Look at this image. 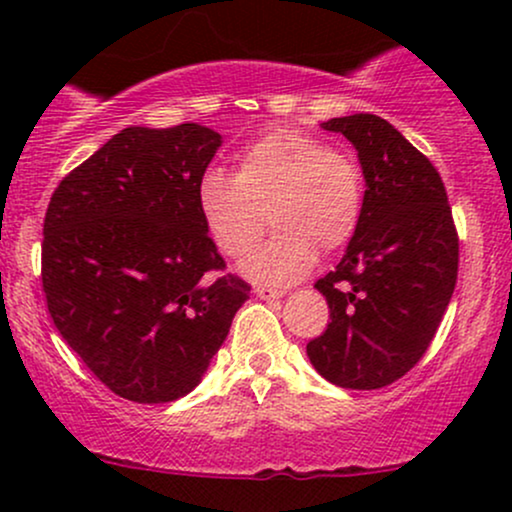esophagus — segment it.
Here are the masks:
<instances>
[{"label": "esophagus", "instance_id": "34e87169", "mask_svg": "<svg viewBox=\"0 0 512 512\" xmlns=\"http://www.w3.org/2000/svg\"><path fill=\"white\" fill-rule=\"evenodd\" d=\"M255 293L262 298V301H274V298H284L286 291H281V289H269V286H257Z\"/></svg>", "mask_w": 512, "mask_h": 512}]
</instances>
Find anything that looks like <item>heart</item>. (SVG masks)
<instances>
[{"label":"heart","mask_w":512,"mask_h":512,"mask_svg":"<svg viewBox=\"0 0 512 512\" xmlns=\"http://www.w3.org/2000/svg\"><path fill=\"white\" fill-rule=\"evenodd\" d=\"M197 214L211 243L243 257L264 231L274 236L243 269L267 284H289L315 255L342 250L361 226L366 178L349 151L293 127H274L236 158L233 175L207 170L197 182Z\"/></svg>","instance_id":"obj_1"}]
</instances>
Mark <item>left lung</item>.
<instances>
[{
	"mask_svg": "<svg viewBox=\"0 0 512 512\" xmlns=\"http://www.w3.org/2000/svg\"><path fill=\"white\" fill-rule=\"evenodd\" d=\"M322 127L356 146L366 204L342 262L315 281L332 322L308 342V358L334 385L378 390L407 375L436 337L460 238L436 166L390 122L356 113Z\"/></svg>",
	"mask_w": 512,
	"mask_h": 512,
	"instance_id": "obj_1",
	"label": "left lung"
}]
</instances>
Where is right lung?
Returning a JSON list of instances; mask_svg holds the SVG:
<instances>
[{"mask_svg": "<svg viewBox=\"0 0 512 512\" xmlns=\"http://www.w3.org/2000/svg\"><path fill=\"white\" fill-rule=\"evenodd\" d=\"M221 146L182 122L127 127L52 192L43 223V291L62 339L115 395L185 397L226 339L250 284L197 214V182Z\"/></svg>", "mask_w": 512, "mask_h": 512, "instance_id": "obj_1", "label": "right lung"}]
</instances>
